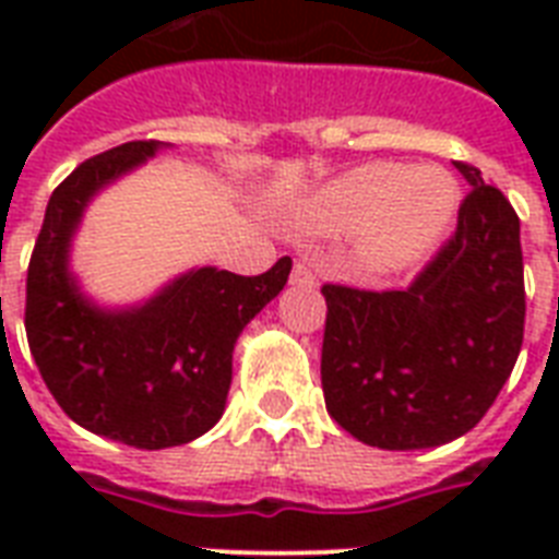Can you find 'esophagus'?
Wrapping results in <instances>:
<instances>
[{"label":"esophagus","mask_w":559,"mask_h":559,"mask_svg":"<svg viewBox=\"0 0 559 559\" xmlns=\"http://www.w3.org/2000/svg\"><path fill=\"white\" fill-rule=\"evenodd\" d=\"M289 284H296V287H316L313 270H310L305 261H296V266H293V275H289Z\"/></svg>","instance_id":"esophagus-1"}]
</instances>
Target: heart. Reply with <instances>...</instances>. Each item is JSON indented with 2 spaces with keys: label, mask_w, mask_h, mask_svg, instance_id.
Returning <instances> with one entry per match:
<instances>
[{
  "label": "heart",
  "mask_w": 559,
  "mask_h": 559,
  "mask_svg": "<svg viewBox=\"0 0 559 559\" xmlns=\"http://www.w3.org/2000/svg\"><path fill=\"white\" fill-rule=\"evenodd\" d=\"M459 182L443 168L366 162L328 179L298 202L296 223L310 235H354L357 263L394 272L432 252L455 223Z\"/></svg>",
  "instance_id": "obj_1"
}]
</instances>
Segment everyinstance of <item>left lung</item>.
Returning a JSON list of instances; mask_svg holds the SVG:
<instances>
[{
	"instance_id": "obj_1",
	"label": "left lung",
	"mask_w": 559,
	"mask_h": 559,
	"mask_svg": "<svg viewBox=\"0 0 559 559\" xmlns=\"http://www.w3.org/2000/svg\"><path fill=\"white\" fill-rule=\"evenodd\" d=\"M459 228L406 289L324 284L328 415L380 450H432L467 435L511 377L525 328L520 217L481 170Z\"/></svg>"
}]
</instances>
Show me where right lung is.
I'll list each match as a JSON object with an SVG mask.
<instances>
[{
    "label": "right lung",
    "mask_w": 559,
    "mask_h": 559,
    "mask_svg": "<svg viewBox=\"0 0 559 559\" xmlns=\"http://www.w3.org/2000/svg\"><path fill=\"white\" fill-rule=\"evenodd\" d=\"M168 147L127 142L74 168L48 200L25 287V333L48 391L74 424L135 450L179 447L217 424L237 336L293 270L289 258L254 278L193 266L135 305L95 301L72 270L83 214Z\"/></svg>",
    "instance_id": "1"
}]
</instances>
